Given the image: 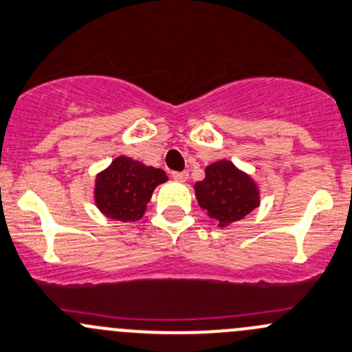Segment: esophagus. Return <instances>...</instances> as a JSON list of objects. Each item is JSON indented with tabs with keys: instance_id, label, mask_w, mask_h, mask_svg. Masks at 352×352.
Returning a JSON list of instances; mask_svg holds the SVG:
<instances>
[{
	"instance_id": "esophagus-1",
	"label": "esophagus",
	"mask_w": 352,
	"mask_h": 352,
	"mask_svg": "<svg viewBox=\"0 0 352 352\" xmlns=\"http://www.w3.org/2000/svg\"><path fill=\"white\" fill-rule=\"evenodd\" d=\"M172 177L175 180H179V182H186L188 179V173L187 172H172Z\"/></svg>"
}]
</instances>
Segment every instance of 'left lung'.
I'll use <instances>...</instances> for the list:
<instances>
[{"mask_svg": "<svg viewBox=\"0 0 352 352\" xmlns=\"http://www.w3.org/2000/svg\"><path fill=\"white\" fill-rule=\"evenodd\" d=\"M194 188L199 206L221 228L244 219L260 206L256 182L229 160L206 166V179Z\"/></svg>", "mask_w": 352, "mask_h": 352, "instance_id": "8db88e82", "label": "left lung"}]
</instances>
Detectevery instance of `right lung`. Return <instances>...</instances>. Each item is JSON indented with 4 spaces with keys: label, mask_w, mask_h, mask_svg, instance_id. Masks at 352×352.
Here are the masks:
<instances>
[{
    "label": "right lung",
    "mask_w": 352,
    "mask_h": 352,
    "mask_svg": "<svg viewBox=\"0 0 352 352\" xmlns=\"http://www.w3.org/2000/svg\"><path fill=\"white\" fill-rule=\"evenodd\" d=\"M166 180L168 177L162 168L118 157L108 168L96 175V206L109 219L135 223L145 214L155 187Z\"/></svg>",
    "instance_id": "right-lung-1"
}]
</instances>
